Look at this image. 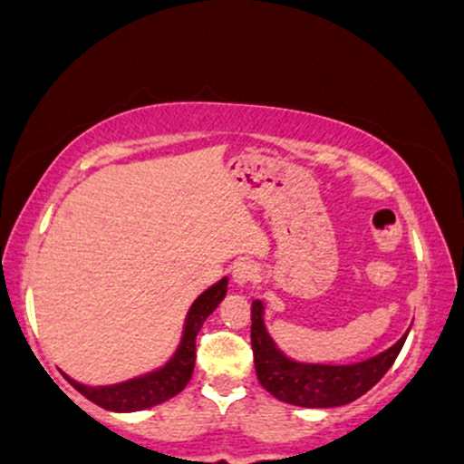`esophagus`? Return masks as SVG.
<instances>
[{
    "instance_id": "34e87169",
    "label": "esophagus",
    "mask_w": 464,
    "mask_h": 464,
    "mask_svg": "<svg viewBox=\"0 0 464 464\" xmlns=\"http://www.w3.org/2000/svg\"><path fill=\"white\" fill-rule=\"evenodd\" d=\"M256 267L252 266V263H238V266H234V270H232V283H234V287H238V290H241V287H246L247 283H252V281H256Z\"/></svg>"
}]
</instances>
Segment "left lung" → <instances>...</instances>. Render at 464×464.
<instances>
[{
	"mask_svg": "<svg viewBox=\"0 0 464 464\" xmlns=\"http://www.w3.org/2000/svg\"><path fill=\"white\" fill-rule=\"evenodd\" d=\"M410 330L390 350L350 362V365H327V362L294 361L270 336L266 325V305L252 301V352L254 370L263 390L274 398L307 410L341 407L367 393L390 372L401 353Z\"/></svg>",
	"mask_w": 464,
	"mask_h": 464,
	"instance_id": "obj_1",
	"label": "left lung"
}]
</instances>
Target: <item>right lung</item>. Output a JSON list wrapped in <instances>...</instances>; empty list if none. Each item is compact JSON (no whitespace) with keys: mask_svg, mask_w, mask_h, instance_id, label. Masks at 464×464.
Listing matches in <instances>:
<instances>
[{"mask_svg":"<svg viewBox=\"0 0 464 464\" xmlns=\"http://www.w3.org/2000/svg\"><path fill=\"white\" fill-rule=\"evenodd\" d=\"M226 292L227 276H223L221 281L214 283L206 292L198 294L197 301L192 303L190 310L186 314V323H183L181 341H179L177 350L157 370L141 373V376L130 378V381L97 387L77 382L68 373H63V378L82 396H86L94 405L103 407L108 411H141L170 401L179 392L186 390V385L190 382L194 361H197V334L201 330L203 323H206V318L221 305V301L226 298Z\"/></svg>","mask_w":464,"mask_h":464,"instance_id":"right-lung-1","label":"right lung"}]
</instances>
